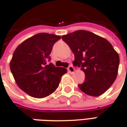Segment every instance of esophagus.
<instances>
[{"label":"esophagus","instance_id":"34e87169","mask_svg":"<svg viewBox=\"0 0 127 127\" xmlns=\"http://www.w3.org/2000/svg\"><path fill=\"white\" fill-rule=\"evenodd\" d=\"M67 69H68V71H69L70 73H73V72L75 71V69L73 66H72V65H70V66H68V68H67Z\"/></svg>","mask_w":127,"mask_h":127}]
</instances>
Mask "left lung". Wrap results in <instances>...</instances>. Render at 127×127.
Wrapping results in <instances>:
<instances>
[{"mask_svg":"<svg viewBox=\"0 0 127 127\" xmlns=\"http://www.w3.org/2000/svg\"><path fill=\"white\" fill-rule=\"evenodd\" d=\"M74 53V66L85 73V82L78 84L88 95L103 94L117 77L120 58L107 40L86 31H77L62 36Z\"/></svg>","mask_w":127,"mask_h":127,"instance_id":"left-lung-1","label":"left lung"}]
</instances>
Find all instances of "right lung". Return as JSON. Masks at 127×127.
Masks as SVG:
<instances>
[{
	"mask_svg": "<svg viewBox=\"0 0 127 127\" xmlns=\"http://www.w3.org/2000/svg\"><path fill=\"white\" fill-rule=\"evenodd\" d=\"M61 37L42 33L26 39L13 52L10 69L19 88L34 98H43L58 87L66 69L56 67L50 54L56 42Z\"/></svg>",
	"mask_w": 127,
	"mask_h": 127,
	"instance_id": "add662e5",
	"label": "right lung"
}]
</instances>
